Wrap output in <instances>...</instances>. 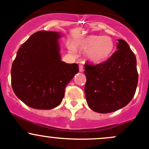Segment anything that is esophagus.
<instances>
[{"instance_id": "obj_1", "label": "esophagus", "mask_w": 149, "mask_h": 149, "mask_svg": "<svg viewBox=\"0 0 149 149\" xmlns=\"http://www.w3.org/2000/svg\"><path fill=\"white\" fill-rule=\"evenodd\" d=\"M79 71L80 72L84 71V66L82 65L81 64H80V65H79Z\"/></svg>"}]
</instances>
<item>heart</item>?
Wrapping results in <instances>:
<instances>
[{"instance_id":"1","label":"heart","mask_w":149,"mask_h":149,"mask_svg":"<svg viewBox=\"0 0 149 149\" xmlns=\"http://www.w3.org/2000/svg\"><path fill=\"white\" fill-rule=\"evenodd\" d=\"M73 46L81 51H86V58L93 63H99L107 61L113 53L115 44L111 37L107 36L89 34L75 40ZM71 53L76 50L73 47H69Z\"/></svg>"}]
</instances>
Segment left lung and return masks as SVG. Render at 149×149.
Masks as SVG:
<instances>
[{
	"instance_id": "left-lung-1",
	"label": "left lung",
	"mask_w": 149,
	"mask_h": 149,
	"mask_svg": "<svg viewBox=\"0 0 149 149\" xmlns=\"http://www.w3.org/2000/svg\"><path fill=\"white\" fill-rule=\"evenodd\" d=\"M117 49L104 63L85 65L86 100L96 112L118 110L130 102L136 93L139 80L136 56L123 40H118Z\"/></svg>"
}]
</instances>
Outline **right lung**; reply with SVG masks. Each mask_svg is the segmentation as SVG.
<instances>
[{"instance_id": "1", "label": "right lung", "mask_w": 149, "mask_h": 149, "mask_svg": "<svg viewBox=\"0 0 149 149\" xmlns=\"http://www.w3.org/2000/svg\"><path fill=\"white\" fill-rule=\"evenodd\" d=\"M58 31H39L19 47L12 64L16 97L37 109H52L63 99L66 86L79 72L76 63L61 61Z\"/></svg>"}]
</instances>
